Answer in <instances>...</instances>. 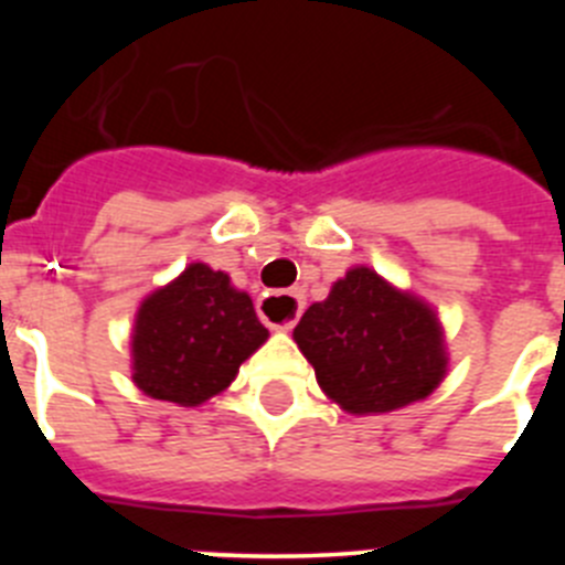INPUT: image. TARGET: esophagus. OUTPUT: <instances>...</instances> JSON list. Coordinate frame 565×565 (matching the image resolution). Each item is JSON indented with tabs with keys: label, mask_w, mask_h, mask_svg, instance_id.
I'll use <instances>...</instances> for the list:
<instances>
[{
	"label": "esophagus",
	"mask_w": 565,
	"mask_h": 565,
	"mask_svg": "<svg viewBox=\"0 0 565 565\" xmlns=\"http://www.w3.org/2000/svg\"><path fill=\"white\" fill-rule=\"evenodd\" d=\"M257 311H259V317H263V322H266V326L277 328V331H291V328L297 326V317L302 313V294H299V291L266 294V297L257 302ZM274 316H282L284 322L271 323L270 319Z\"/></svg>",
	"instance_id": "1"
}]
</instances>
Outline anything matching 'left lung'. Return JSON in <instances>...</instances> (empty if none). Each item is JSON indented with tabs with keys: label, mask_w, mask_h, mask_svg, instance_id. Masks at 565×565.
<instances>
[{
	"label": "left lung",
	"mask_w": 565,
	"mask_h": 565,
	"mask_svg": "<svg viewBox=\"0 0 565 565\" xmlns=\"http://www.w3.org/2000/svg\"><path fill=\"white\" fill-rule=\"evenodd\" d=\"M294 339L319 387L356 416L430 396L447 367L436 313L371 268L344 274L302 313Z\"/></svg>",
	"instance_id": "8db88e82"
}]
</instances>
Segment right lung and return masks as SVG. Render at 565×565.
<instances>
[{
	"mask_svg": "<svg viewBox=\"0 0 565 565\" xmlns=\"http://www.w3.org/2000/svg\"><path fill=\"white\" fill-rule=\"evenodd\" d=\"M268 331L252 297L223 271L192 263L143 299L132 337V379L147 396L194 407L226 391Z\"/></svg>",
	"mask_w": 565,
	"mask_h": 565,
	"instance_id": "right-lung-1",
	"label": "right lung"
}]
</instances>
